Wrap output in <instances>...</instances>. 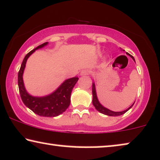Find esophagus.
<instances>
[{
  "label": "esophagus",
  "instance_id": "34e87169",
  "mask_svg": "<svg viewBox=\"0 0 160 160\" xmlns=\"http://www.w3.org/2000/svg\"><path fill=\"white\" fill-rule=\"evenodd\" d=\"M89 74V71L88 70H83V71H81L80 75L81 76H87Z\"/></svg>",
  "mask_w": 160,
  "mask_h": 160
}]
</instances>
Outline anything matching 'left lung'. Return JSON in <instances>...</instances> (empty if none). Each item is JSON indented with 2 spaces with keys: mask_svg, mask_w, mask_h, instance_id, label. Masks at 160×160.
<instances>
[{
  "mask_svg": "<svg viewBox=\"0 0 160 160\" xmlns=\"http://www.w3.org/2000/svg\"><path fill=\"white\" fill-rule=\"evenodd\" d=\"M127 54H128L129 56H130L131 58H132L133 59V60L135 61V59L134 58L132 55H130V54L128 53L127 52ZM92 95H93V99H92V104L93 106L95 107L96 110H98L99 112H100L101 113H103V114L105 115H108V116H111V117H117V116H120V115H122L124 114V113H125L127 111H128L129 109H130L131 108H132V106L134 105V103H133L132 106H131L130 108H128L127 110L124 111H120V112H115V111H112L111 110H109V109L105 108V107H103L102 106L101 104L100 103L99 101H98V98H97V95H96V91H95V83H92Z\"/></svg>",
  "mask_w": 160,
  "mask_h": 160,
  "instance_id": "8db88e82",
  "label": "left lung"
}]
</instances>
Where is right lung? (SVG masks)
Segmentation results:
<instances>
[{
	"label": "right lung",
	"mask_w": 160,
	"mask_h": 160,
	"mask_svg": "<svg viewBox=\"0 0 160 160\" xmlns=\"http://www.w3.org/2000/svg\"><path fill=\"white\" fill-rule=\"evenodd\" d=\"M48 42H45L35 48L29 53L26 54L22 63L18 73V86L22 100L28 108L35 113L41 117H54L61 114L68 108L71 102V95L72 89L78 82V77H73L65 80L60 87L51 95L45 97H32L25 90L24 86L22 75L28 58L36 51L46 46Z\"/></svg>",
	"instance_id": "right-lung-1"
}]
</instances>
